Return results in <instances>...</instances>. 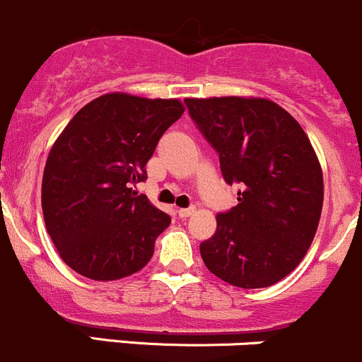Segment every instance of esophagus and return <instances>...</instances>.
Listing matches in <instances>:
<instances>
[{
  "instance_id": "1",
  "label": "esophagus",
  "mask_w": 362,
  "mask_h": 362,
  "mask_svg": "<svg viewBox=\"0 0 362 362\" xmlns=\"http://www.w3.org/2000/svg\"><path fill=\"white\" fill-rule=\"evenodd\" d=\"M193 213H195V209H193V207H181V209H177L180 218H188V216H192Z\"/></svg>"
}]
</instances>
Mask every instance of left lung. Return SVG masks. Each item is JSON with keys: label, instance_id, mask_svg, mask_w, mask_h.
<instances>
[{"label": "left lung", "instance_id": "1", "mask_svg": "<svg viewBox=\"0 0 362 362\" xmlns=\"http://www.w3.org/2000/svg\"><path fill=\"white\" fill-rule=\"evenodd\" d=\"M192 119L220 156L238 206L200 243L214 276L241 288L271 287L306 255L324 202L322 169L301 124L266 98H186Z\"/></svg>", "mask_w": 362, "mask_h": 362}]
</instances>
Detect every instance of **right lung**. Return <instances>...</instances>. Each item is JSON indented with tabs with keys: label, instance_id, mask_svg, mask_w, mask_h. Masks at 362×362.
Masks as SVG:
<instances>
[{
	"label": "right lung",
	"instance_id": "right-lung-1",
	"mask_svg": "<svg viewBox=\"0 0 362 362\" xmlns=\"http://www.w3.org/2000/svg\"><path fill=\"white\" fill-rule=\"evenodd\" d=\"M180 100L107 93L82 107L51 148L42 180L45 227L68 267L112 281L141 271L170 216L134 186Z\"/></svg>",
	"mask_w": 362,
	"mask_h": 362
}]
</instances>
